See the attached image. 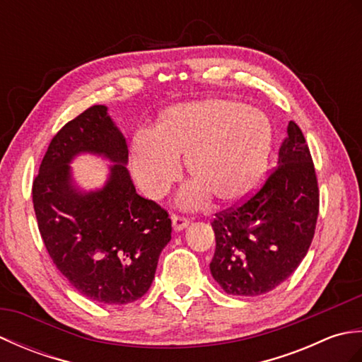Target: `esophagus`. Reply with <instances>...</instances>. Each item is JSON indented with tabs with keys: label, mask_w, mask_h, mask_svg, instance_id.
Instances as JSON below:
<instances>
[{
	"label": "esophagus",
	"mask_w": 362,
	"mask_h": 362,
	"mask_svg": "<svg viewBox=\"0 0 362 362\" xmlns=\"http://www.w3.org/2000/svg\"><path fill=\"white\" fill-rule=\"evenodd\" d=\"M173 228L175 232H180V230L187 228L189 226V221L183 216H177V214H173Z\"/></svg>",
	"instance_id": "esophagus-1"
}]
</instances>
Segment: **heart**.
<instances>
[{
  "label": "heart",
  "instance_id": "b5f03b06",
  "mask_svg": "<svg viewBox=\"0 0 362 362\" xmlns=\"http://www.w3.org/2000/svg\"><path fill=\"white\" fill-rule=\"evenodd\" d=\"M272 126L257 109L230 99L169 107L153 129L134 136L132 168L149 197H161L180 174V156L194 177L179 201L187 209L216 196L222 204L247 197L264 174Z\"/></svg>",
  "mask_w": 362,
  "mask_h": 362
}]
</instances>
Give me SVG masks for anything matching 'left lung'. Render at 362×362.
I'll list each match as a JSON object with an SVG mask.
<instances>
[{
    "label": "left lung",
    "instance_id": "left-lung-1",
    "mask_svg": "<svg viewBox=\"0 0 362 362\" xmlns=\"http://www.w3.org/2000/svg\"><path fill=\"white\" fill-rule=\"evenodd\" d=\"M319 188L302 130L289 121L264 185L236 209L216 213L213 279L227 294L255 297L288 280L313 241Z\"/></svg>",
    "mask_w": 362,
    "mask_h": 362
}]
</instances>
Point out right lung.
Masks as SVG:
<instances>
[{
	"mask_svg": "<svg viewBox=\"0 0 362 362\" xmlns=\"http://www.w3.org/2000/svg\"><path fill=\"white\" fill-rule=\"evenodd\" d=\"M81 153L114 163L103 189L83 192L75 185L69 163ZM127 156L126 138L107 107L93 105L52 138L33 185L38 230L52 263L99 303L141 298L171 240L168 211L136 194Z\"/></svg>",
	"mask_w": 362,
	"mask_h": 362,
	"instance_id": "obj_1",
	"label": "right lung"
}]
</instances>
